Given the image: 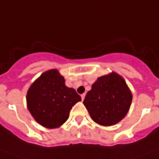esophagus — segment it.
I'll use <instances>...</instances> for the list:
<instances>
[{
    "mask_svg": "<svg viewBox=\"0 0 159 159\" xmlns=\"http://www.w3.org/2000/svg\"><path fill=\"white\" fill-rule=\"evenodd\" d=\"M81 100L83 101V100H84V98H85V93H83V94H81Z\"/></svg>",
    "mask_w": 159,
    "mask_h": 159,
    "instance_id": "1",
    "label": "esophagus"
}]
</instances>
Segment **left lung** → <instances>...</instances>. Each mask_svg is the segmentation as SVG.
Wrapping results in <instances>:
<instances>
[{"mask_svg":"<svg viewBox=\"0 0 159 159\" xmlns=\"http://www.w3.org/2000/svg\"><path fill=\"white\" fill-rule=\"evenodd\" d=\"M133 95L121 75L112 71L98 78L86 93L83 104L98 125L110 126L125 118Z\"/></svg>","mask_w":159,"mask_h":159,"instance_id":"8db88e82","label":"left lung"}]
</instances>
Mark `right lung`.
<instances>
[{
  "label": "right lung",
  "mask_w": 159,
  "mask_h": 159,
  "mask_svg": "<svg viewBox=\"0 0 159 159\" xmlns=\"http://www.w3.org/2000/svg\"><path fill=\"white\" fill-rule=\"evenodd\" d=\"M65 81L58 70L53 69L41 74L27 91L29 111L44 127H60L69 118L72 107L81 101L75 89L67 87Z\"/></svg>",
  "instance_id": "obj_1"
}]
</instances>
